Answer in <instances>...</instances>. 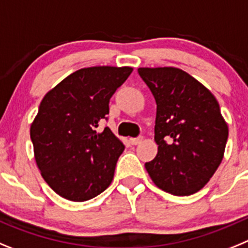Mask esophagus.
<instances>
[{
  "mask_svg": "<svg viewBox=\"0 0 248 248\" xmlns=\"http://www.w3.org/2000/svg\"><path fill=\"white\" fill-rule=\"evenodd\" d=\"M142 140H143V137H142V136H140V137H137V138H131V140H129V142H131V144H133V146H137V144H140Z\"/></svg>",
  "mask_w": 248,
  "mask_h": 248,
  "instance_id": "obj_1",
  "label": "esophagus"
}]
</instances>
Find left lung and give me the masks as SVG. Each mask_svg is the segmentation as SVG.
<instances>
[{
    "label": "left lung",
    "mask_w": 248,
    "mask_h": 248,
    "mask_svg": "<svg viewBox=\"0 0 248 248\" xmlns=\"http://www.w3.org/2000/svg\"><path fill=\"white\" fill-rule=\"evenodd\" d=\"M157 104L155 158L144 164L158 188L186 196L205 186L224 158L229 127L202 82L171 66L140 68Z\"/></svg>",
    "instance_id": "8db88e82"
}]
</instances>
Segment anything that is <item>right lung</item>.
Wrapping results in <instances>:
<instances>
[{"instance_id":"add662e5","label":"right lung","mask_w":248,"mask_h":248,"mask_svg":"<svg viewBox=\"0 0 248 248\" xmlns=\"http://www.w3.org/2000/svg\"><path fill=\"white\" fill-rule=\"evenodd\" d=\"M129 66L77 70L48 91L31 124L34 158L46 184L64 199L86 202L108 188L124 146L108 127V102Z\"/></svg>"}]
</instances>
